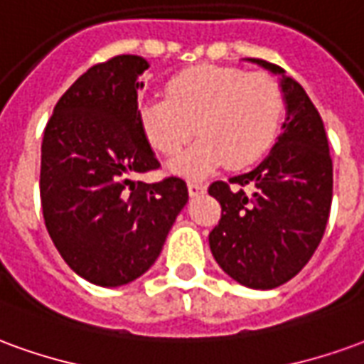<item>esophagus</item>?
<instances>
[{"label": "esophagus", "instance_id": "obj_1", "mask_svg": "<svg viewBox=\"0 0 364 364\" xmlns=\"http://www.w3.org/2000/svg\"><path fill=\"white\" fill-rule=\"evenodd\" d=\"M187 189H189L191 197H197V195H200V193H205V191H207V185L199 181H189L187 183Z\"/></svg>", "mask_w": 364, "mask_h": 364}]
</instances>
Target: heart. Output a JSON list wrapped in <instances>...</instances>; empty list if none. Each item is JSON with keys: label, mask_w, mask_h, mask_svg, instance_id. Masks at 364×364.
Wrapping results in <instances>:
<instances>
[{"label": "heart", "mask_w": 364, "mask_h": 364, "mask_svg": "<svg viewBox=\"0 0 364 364\" xmlns=\"http://www.w3.org/2000/svg\"><path fill=\"white\" fill-rule=\"evenodd\" d=\"M282 114L284 98L272 76L200 65L171 76L165 98L141 104L138 118L147 144L165 157L179 156L197 129L199 141L171 165L197 177L223 164L244 169L260 161L278 138Z\"/></svg>", "instance_id": "heart-1"}]
</instances>
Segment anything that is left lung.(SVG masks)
<instances>
[{"label": "left lung", "mask_w": 364, "mask_h": 364, "mask_svg": "<svg viewBox=\"0 0 364 364\" xmlns=\"http://www.w3.org/2000/svg\"><path fill=\"white\" fill-rule=\"evenodd\" d=\"M250 60L282 76L288 118L278 144L256 169L208 187L223 208L208 244L218 266L238 284L272 289L294 278L323 238L333 161L323 120L306 90L278 65Z\"/></svg>", "instance_id": "left-lung-1"}]
</instances>
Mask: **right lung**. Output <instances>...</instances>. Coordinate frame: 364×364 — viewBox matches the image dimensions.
I'll return each mask as SVG.
<instances>
[{
  "label": "right lung",
  "mask_w": 364,
  "mask_h": 364,
  "mask_svg": "<svg viewBox=\"0 0 364 364\" xmlns=\"http://www.w3.org/2000/svg\"><path fill=\"white\" fill-rule=\"evenodd\" d=\"M149 67L118 55L78 76L58 98L41 146V207L50 240L80 278L116 288L151 268L189 200L179 177L144 183L159 169L138 118V76Z\"/></svg>",
  "instance_id": "add662e5"
}]
</instances>
